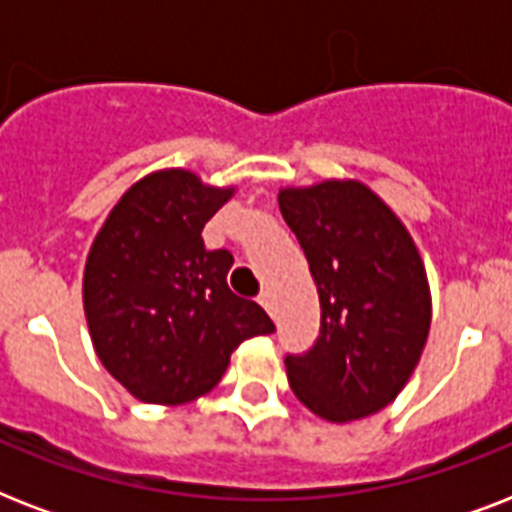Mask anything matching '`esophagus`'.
<instances>
[{"mask_svg": "<svg viewBox=\"0 0 512 512\" xmlns=\"http://www.w3.org/2000/svg\"><path fill=\"white\" fill-rule=\"evenodd\" d=\"M257 300H260V305H263L265 311L271 313L273 319H276V297H273L271 289H263V292H260V297H257Z\"/></svg>", "mask_w": 512, "mask_h": 512, "instance_id": "obj_1", "label": "esophagus"}]
</instances>
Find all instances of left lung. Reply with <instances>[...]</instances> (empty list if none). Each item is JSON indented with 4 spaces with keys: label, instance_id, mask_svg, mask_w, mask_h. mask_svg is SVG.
Wrapping results in <instances>:
<instances>
[{
    "label": "left lung",
    "instance_id": "8db88e82",
    "mask_svg": "<svg viewBox=\"0 0 512 512\" xmlns=\"http://www.w3.org/2000/svg\"><path fill=\"white\" fill-rule=\"evenodd\" d=\"M279 209L321 303L316 345L284 358L289 388L321 420L380 412L404 390L430 332V284L417 244L361 180L281 188Z\"/></svg>",
    "mask_w": 512,
    "mask_h": 512
}]
</instances>
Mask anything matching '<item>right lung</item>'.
<instances>
[{
	"mask_svg": "<svg viewBox=\"0 0 512 512\" xmlns=\"http://www.w3.org/2000/svg\"><path fill=\"white\" fill-rule=\"evenodd\" d=\"M233 193L180 167L151 172L92 241L82 281L92 345L138 401L188 404L215 388L241 342L276 332L260 305L228 287L231 252L201 239Z\"/></svg>",
	"mask_w": 512,
	"mask_h": 512,
	"instance_id": "obj_1",
	"label": "right lung"
}]
</instances>
